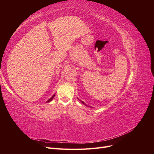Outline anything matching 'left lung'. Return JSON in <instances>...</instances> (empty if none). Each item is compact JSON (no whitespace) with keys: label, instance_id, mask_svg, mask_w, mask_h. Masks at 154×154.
<instances>
[{"label":"left lung","instance_id":"8db88e82","mask_svg":"<svg viewBox=\"0 0 154 154\" xmlns=\"http://www.w3.org/2000/svg\"><path fill=\"white\" fill-rule=\"evenodd\" d=\"M78 100H79V99H78ZM79 101H81V102H82V103H83V105H85V106H88V105H86V104H85V103H84V102H83V101H82V100H79Z\"/></svg>","mask_w":154,"mask_h":154}]
</instances>
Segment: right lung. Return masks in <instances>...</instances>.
<instances>
[{"mask_svg": "<svg viewBox=\"0 0 154 154\" xmlns=\"http://www.w3.org/2000/svg\"><path fill=\"white\" fill-rule=\"evenodd\" d=\"M54 96H55V94H54V95H53V96L52 97H51V98H49L47 101H46V103H49V102H50V101H52L53 100V98H54Z\"/></svg>", "mask_w": 154, "mask_h": 154, "instance_id": "right-lung-1", "label": "right lung"}]
</instances>
